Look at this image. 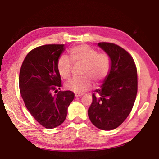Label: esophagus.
<instances>
[{"instance_id":"esophagus-1","label":"esophagus","mask_w":159,"mask_h":159,"mask_svg":"<svg viewBox=\"0 0 159 159\" xmlns=\"http://www.w3.org/2000/svg\"><path fill=\"white\" fill-rule=\"evenodd\" d=\"M82 95H83V94H82V93H81V94H80H80H75V97H80V96H82Z\"/></svg>"}]
</instances>
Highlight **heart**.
Listing matches in <instances>:
<instances>
[{"mask_svg":"<svg viewBox=\"0 0 159 159\" xmlns=\"http://www.w3.org/2000/svg\"><path fill=\"white\" fill-rule=\"evenodd\" d=\"M69 56L74 64H82V77L72 78L65 84L66 89L76 93H82L90 90L92 87L91 81L94 82L95 85H99L109 73L111 59L105 52L98 53L96 49L89 45H81L71 48L69 51ZM70 62L65 56L58 58L56 69L62 79L67 80L70 77L72 69Z\"/></svg>","mask_w":159,"mask_h":159,"instance_id":"b5f03b06","label":"heart"}]
</instances>
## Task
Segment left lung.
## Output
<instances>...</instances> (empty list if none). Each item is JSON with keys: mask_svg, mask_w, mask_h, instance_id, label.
<instances>
[{"mask_svg": "<svg viewBox=\"0 0 159 159\" xmlns=\"http://www.w3.org/2000/svg\"><path fill=\"white\" fill-rule=\"evenodd\" d=\"M98 45L109 56L108 77L93 94L88 113L91 122L102 130L114 129L131 112L138 93V73L133 58L118 45L102 42Z\"/></svg>", "mask_w": 159, "mask_h": 159, "instance_id": "8db88e82", "label": "left lung"}]
</instances>
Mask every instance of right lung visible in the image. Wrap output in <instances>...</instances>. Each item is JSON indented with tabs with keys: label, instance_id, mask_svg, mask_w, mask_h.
Listing matches in <instances>:
<instances>
[{
	"label": "right lung",
	"instance_id": "1",
	"mask_svg": "<svg viewBox=\"0 0 159 159\" xmlns=\"http://www.w3.org/2000/svg\"><path fill=\"white\" fill-rule=\"evenodd\" d=\"M64 50V44L44 45L32 49L24 59L19 72L24 103L34 119L47 129L64 122L68 106L75 98L70 90L58 91L62 84L56 64Z\"/></svg>",
	"mask_w": 159,
	"mask_h": 159
}]
</instances>
